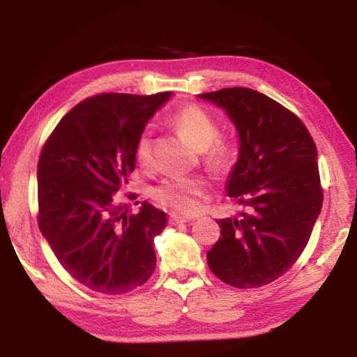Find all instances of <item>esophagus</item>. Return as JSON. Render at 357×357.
Instances as JSON below:
<instances>
[{"label": "esophagus", "instance_id": "esophagus-1", "mask_svg": "<svg viewBox=\"0 0 357 357\" xmlns=\"http://www.w3.org/2000/svg\"><path fill=\"white\" fill-rule=\"evenodd\" d=\"M195 220L193 217H185V215H179V214H172L170 215V223L172 225H179V223H187Z\"/></svg>", "mask_w": 357, "mask_h": 357}]
</instances>
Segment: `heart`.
<instances>
[{"label":"heart","instance_id":"b5f03b06","mask_svg":"<svg viewBox=\"0 0 357 357\" xmlns=\"http://www.w3.org/2000/svg\"><path fill=\"white\" fill-rule=\"evenodd\" d=\"M172 123L184 138L200 149L202 159L214 170H228L236 162L238 148L233 137L220 134L219 121L206 108L197 104L185 105L174 113ZM135 157L143 167L153 162V134L149 129L140 132L135 142ZM209 183L203 176H170L162 179L153 189V197L164 206L181 214H195L200 209V198Z\"/></svg>","mask_w":357,"mask_h":357}]
</instances>
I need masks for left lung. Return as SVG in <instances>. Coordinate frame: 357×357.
<instances>
[{"label":"left lung","instance_id":"left-lung-1","mask_svg":"<svg viewBox=\"0 0 357 357\" xmlns=\"http://www.w3.org/2000/svg\"><path fill=\"white\" fill-rule=\"evenodd\" d=\"M200 98L222 107L238 128L228 195L249 208L239 219L217 222L209 269L234 288L268 285L304 252L323 206L315 142L291 110L255 89L223 88Z\"/></svg>","mask_w":357,"mask_h":357}]
</instances>
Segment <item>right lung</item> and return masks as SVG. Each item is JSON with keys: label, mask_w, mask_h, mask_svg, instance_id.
Masks as SVG:
<instances>
[{"label": "right lung", "mask_w": 357, "mask_h": 357, "mask_svg": "<svg viewBox=\"0 0 357 357\" xmlns=\"http://www.w3.org/2000/svg\"><path fill=\"white\" fill-rule=\"evenodd\" d=\"M170 96H93L64 114L40 149L39 228L63 268L93 291L129 293L154 273V238L167 215L148 202L134 214L118 192L135 170L138 135Z\"/></svg>", "instance_id": "right-lung-1"}]
</instances>
